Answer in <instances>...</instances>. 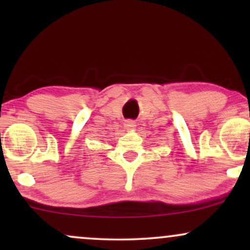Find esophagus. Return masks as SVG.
<instances>
[{
    "label": "esophagus",
    "instance_id": "34e87169",
    "mask_svg": "<svg viewBox=\"0 0 250 250\" xmlns=\"http://www.w3.org/2000/svg\"><path fill=\"white\" fill-rule=\"evenodd\" d=\"M125 129H128V130H133V129L136 128V123H135L134 120H127V121L125 122Z\"/></svg>",
    "mask_w": 250,
    "mask_h": 250
}]
</instances>
